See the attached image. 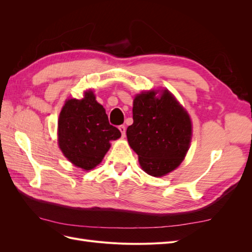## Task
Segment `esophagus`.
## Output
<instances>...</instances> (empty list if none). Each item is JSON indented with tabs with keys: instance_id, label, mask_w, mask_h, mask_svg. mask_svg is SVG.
<instances>
[{
	"instance_id": "1",
	"label": "esophagus",
	"mask_w": 252,
	"mask_h": 252,
	"mask_svg": "<svg viewBox=\"0 0 252 252\" xmlns=\"http://www.w3.org/2000/svg\"><path fill=\"white\" fill-rule=\"evenodd\" d=\"M119 129H120V131L122 133V136H123V138H125V135H126V127H125V125L119 126Z\"/></svg>"
}]
</instances>
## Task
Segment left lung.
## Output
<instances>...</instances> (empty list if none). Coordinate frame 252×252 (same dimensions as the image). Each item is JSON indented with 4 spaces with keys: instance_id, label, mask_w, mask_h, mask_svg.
<instances>
[{
    "instance_id": "1",
    "label": "left lung",
    "mask_w": 252,
    "mask_h": 252,
    "mask_svg": "<svg viewBox=\"0 0 252 252\" xmlns=\"http://www.w3.org/2000/svg\"><path fill=\"white\" fill-rule=\"evenodd\" d=\"M146 91L133 100V124L127 140L139 156L142 169L152 177L174 170L184 159L191 142L192 126L187 111L168 90Z\"/></svg>"
}]
</instances>
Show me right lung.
Segmentation results:
<instances>
[{
    "label": "right lung",
    "mask_w": 252,
    "mask_h": 252,
    "mask_svg": "<svg viewBox=\"0 0 252 252\" xmlns=\"http://www.w3.org/2000/svg\"><path fill=\"white\" fill-rule=\"evenodd\" d=\"M59 146L74 166L94 169L110 148V141L121 136L91 90L82 100L70 98L61 110L58 123Z\"/></svg>",
    "instance_id": "right-lung-1"
}]
</instances>
